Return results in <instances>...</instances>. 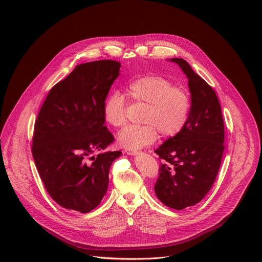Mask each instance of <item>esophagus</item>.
Here are the masks:
<instances>
[{"label": "esophagus", "mask_w": 262, "mask_h": 262, "mask_svg": "<svg viewBox=\"0 0 262 262\" xmlns=\"http://www.w3.org/2000/svg\"><path fill=\"white\" fill-rule=\"evenodd\" d=\"M125 154H127L128 156H137L139 154L138 150H132V149H126Z\"/></svg>", "instance_id": "esophagus-1"}]
</instances>
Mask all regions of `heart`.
<instances>
[{"mask_svg": "<svg viewBox=\"0 0 262 262\" xmlns=\"http://www.w3.org/2000/svg\"><path fill=\"white\" fill-rule=\"evenodd\" d=\"M127 96L136 102L147 104L143 115L144 125H128L118 135L120 146L138 150L150 145L159 133L166 138L176 136L188 122L191 98L183 89L174 87L159 76H144L128 83ZM125 99L119 92L110 94L103 104V117L107 124L120 127L126 121Z\"/></svg>", "mask_w": 262, "mask_h": 262, "instance_id": "obj_1", "label": "heart"}]
</instances>
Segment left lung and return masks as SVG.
<instances>
[{"label":"left lung","instance_id":"1","mask_svg":"<svg viewBox=\"0 0 262 262\" xmlns=\"http://www.w3.org/2000/svg\"><path fill=\"white\" fill-rule=\"evenodd\" d=\"M189 79L188 122L155 152L164 161L155 185L166 206L181 210L200 202L217 175L224 152V121L214 90L183 59L172 58Z\"/></svg>","mask_w":262,"mask_h":262}]
</instances>
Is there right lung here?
Listing matches in <instances>:
<instances>
[{
	"label": "right lung",
	"instance_id": "1",
	"mask_svg": "<svg viewBox=\"0 0 262 262\" xmlns=\"http://www.w3.org/2000/svg\"><path fill=\"white\" fill-rule=\"evenodd\" d=\"M120 62L83 63L49 92L35 121L32 154L50 196L64 208L89 212L106 193L112 163L121 151L101 152L114 136L103 125V104ZM101 154L96 157L91 155Z\"/></svg>",
	"mask_w": 262,
	"mask_h": 262
}]
</instances>
